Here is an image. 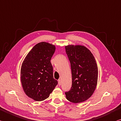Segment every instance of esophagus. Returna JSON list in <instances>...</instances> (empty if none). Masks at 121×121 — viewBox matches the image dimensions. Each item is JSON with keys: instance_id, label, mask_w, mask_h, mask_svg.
<instances>
[{"instance_id": "34e87169", "label": "esophagus", "mask_w": 121, "mask_h": 121, "mask_svg": "<svg viewBox=\"0 0 121 121\" xmlns=\"http://www.w3.org/2000/svg\"><path fill=\"white\" fill-rule=\"evenodd\" d=\"M58 84L59 86H60L61 84V80L60 79H59L58 80Z\"/></svg>"}]
</instances>
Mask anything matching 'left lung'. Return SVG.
Masks as SVG:
<instances>
[{
    "instance_id": "1",
    "label": "left lung",
    "mask_w": 121,
    "mask_h": 121,
    "mask_svg": "<svg viewBox=\"0 0 121 121\" xmlns=\"http://www.w3.org/2000/svg\"><path fill=\"white\" fill-rule=\"evenodd\" d=\"M65 49L72 73V87L65 93L66 98L72 103L83 102L91 97L96 89L97 63L93 54L84 46L69 45Z\"/></svg>"
}]
</instances>
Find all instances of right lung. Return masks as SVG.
<instances>
[{
    "label": "right lung",
    "mask_w": 121,
    "mask_h": 121,
    "mask_svg": "<svg viewBox=\"0 0 121 121\" xmlns=\"http://www.w3.org/2000/svg\"><path fill=\"white\" fill-rule=\"evenodd\" d=\"M56 47L49 43L37 44L25 57L21 67V78L26 95L35 101L49 97L58 84L53 76L51 59Z\"/></svg>",
    "instance_id": "1"
}]
</instances>
